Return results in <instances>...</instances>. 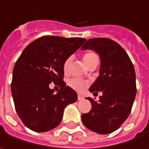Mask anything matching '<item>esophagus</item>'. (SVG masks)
I'll return each instance as SVG.
<instances>
[{
	"instance_id": "esophagus-1",
	"label": "esophagus",
	"mask_w": 149,
	"mask_h": 149,
	"mask_svg": "<svg viewBox=\"0 0 149 149\" xmlns=\"http://www.w3.org/2000/svg\"><path fill=\"white\" fill-rule=\"evenodd\" d=\"M83 98H84V97L82 95H77V99L78 100H82Z\"/></svg>"
}]
</instances>
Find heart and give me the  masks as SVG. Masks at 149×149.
<instances>
[{"mask_svg":"<svg viewBox=\"0 0 149 149\" xmlns=\"http://www.w3.org/2000/svg\"><path fill=\"white\" fill-rule=\"evenodd\" d=\"M83 60L84 62V64L87 65V67L95 65V64H98L99 62V56L97 52H93V51H88L84 53L83 55ZM70 62H71V58H66L63 64V72L65 74H67L69 72V66H70ZM89 83L85 80L80 79V78H72L68 81V85L69 87H71L72 90H74L76 91L81 92L83 91L87 86H88Z\"/></svg>","mask_w":149,"mask_h":149,"instance_id":"1","label":"heart"}]
</instances>
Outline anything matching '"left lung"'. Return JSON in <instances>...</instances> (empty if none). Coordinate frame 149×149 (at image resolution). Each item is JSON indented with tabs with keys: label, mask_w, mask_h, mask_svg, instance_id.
<instances>
[{
	"label": "left lung",
	"mask_w": 149,
	"mask_h": 149,
	"mask_svg": "<svg viewBox=\"0 0 149 149\" xmlns=\"http://www.w3.org/2000/svg\"><path fill=\"white\" fill-rule=\"evenodd\" d=\"M98 53L101 58L99 76L89 91L97 94L99 101L87 97L91 111L81 116L84 125L98 134H109L120 128L131 112L136 95L135 72L125 50L107 38L88 40L82 46Z\"/></svg>",
	"instance_id": "8db88e82"
}]
</instances>
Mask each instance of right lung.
I'll list each match as a JSON object with an SVG mask.
<instances>
[{"instance_id":"add662e5","label":"right lung","mask_w":149,"mask_h":149,"mask_svg":"<svg viewBox=\"0 0 149 149\" xmlns=\"http://www.w3.org/2000/svg\"><path fill=\"white\" fill-rule=\"evenodd\" d=\"M85 40L43 36L31 42L17 59L11 91L19 117L31 130L45 132L56 128L64 109L77 100L76 91L63 80V64ZM51 82L61 88L57 93L49 88Z\"/></svg>"}]
</instances>
